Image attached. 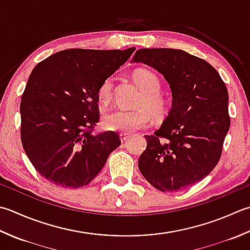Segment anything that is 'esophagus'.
<instances>
[{"instance_id": "1", "label": "esophagus", "mask_w": 250, "mask_h": 250, "mask_svg": "<svg viewBox=\"0 0 250 250\" xmlns=\"http://www.w3.org/2000/svg\"><path fill=\"white\" fill-rule=\"evenodd\" d=\"M129 139V136L126 135V134H125V133H120V141L122 142V143H124V142H126V140Z\"/></svg>"}]
</instances>
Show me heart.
<instances>
[{
  "mask_svg": "<svg viewBox=\"0 0 250 250\" xmlns=\"http://www.w3.org/2000/svg\"><path fill=\"white\" fill-rule=\"evenodd\" d=\"M134 81L143 91V96L138 103L136 110L117 109L109 112L103 118V126L106 130L133 133L136 130L145 128L149 124L151 115L154 119H163L168 111L167 102L160 94L161 83L158 76L148 69H139L134 72ZM114 96V83L107 79L102 83L97 91L100 103L109 104Z\"/></svg>",
  "mask_w": 250,
  "mask_h": 250,
  "instance_id": "obj_1",
  "label": "heart"
}]
</instances>
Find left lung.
I'll return each mask as SVG.
<instances>
[{
    "instance_id": "8db88e82",
    "label": "left lung",
    "mask_w": 250,
    "mask_h": 250,
    "mask_svg": "<svg viewBox=\"0 0 250 250\" xmlns=\"http://www.w3.org/2000/svg\"><path fill=\"white\" fill-rule=\"evenodd\" d=\"M131 62L153 67L169 83L171 109L139 159L143 177L161 192L199 182L221 157L229 129V93L206 61L173 48H141Z\"/></svg>"
}]
</instances>
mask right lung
Wrapping results in <instances>:
<instances>
[{"mask_svg":"<svg viewBox=\"0 0 250 250\" xmlns=\"http://www.w3.org/2000/svg\"><path fill=\"white\" fill-rule=\"evenodd\" d=\"M126 50L70 48L39 62L21 96V135L33 167L57 187L89 184L120 145L114 131L97 135V91L129 60Z\"/></svg>","mask_w":250,"mask_h":250,"instance_id":"right-lung-1","label":"right lung"}]
</instances>
